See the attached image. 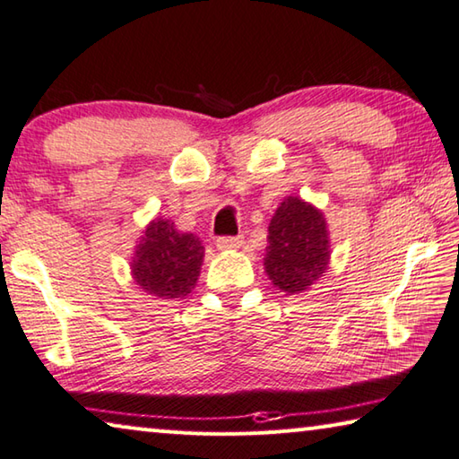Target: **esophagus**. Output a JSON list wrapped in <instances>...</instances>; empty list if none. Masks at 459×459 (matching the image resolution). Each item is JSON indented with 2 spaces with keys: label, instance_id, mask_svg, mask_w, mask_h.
Instances as JSON below:
<instances>
[{
  "label": "esophagus",
  "instance_id": "34e87169",
  "mask_svg": "<svg viewBox=\"0 0 459 459\" xmlns=\"http://www.w3.org/2000/svg\"><path fill=\"white\" fill-rule=\"evenodd\" d=\"M217 247L220 250H236L244 244V238L242 236H223V238H217Z\"/></svg>",
  "mask_w": 459,
  "mask_h": 459
}]
</instances>
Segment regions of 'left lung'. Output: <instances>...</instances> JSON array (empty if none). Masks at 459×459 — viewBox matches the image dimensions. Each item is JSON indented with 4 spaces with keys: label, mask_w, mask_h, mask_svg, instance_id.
<instances>
[{
    "label": "left lung",
    "mask_w": 459,
    "mask_h": 459,
    "mask_svg": "<svg viewBox=\"0 0 459 459\" xmlns=\"http://www.w3.org/2000/svg\"><path fill=\"white\" fill-rule=\"evenodd\" d=\"M331 239L320 209L300 197H286L268 225L264 270L280 292L300 294L325 276Z\"/></svg>",
    "instance_id": "8db88e82"
}]
</instances>
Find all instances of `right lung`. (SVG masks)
<instances>
[{
    "instance_id": "add662e5",
    "label": "right lung",
    "mask_w": 459,
    "mask_h": 459,
    "mask_svg": "<svg viewBox=\"0 0 459 459\" xmlns=\"http://www.w3.org/2000/svg\"><path fill=\"white\" fill-rule=\"evenodd\" d=\"M204 246L193 234H181L171 220H152L136 246L131 272L144 292L163 300L187 296L195 288Z\"/></svg>"
}]
</instances>
